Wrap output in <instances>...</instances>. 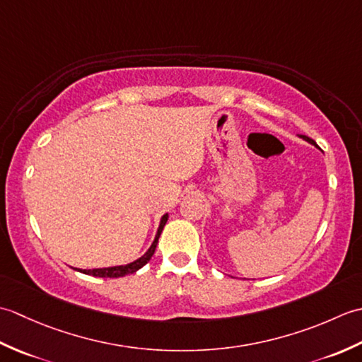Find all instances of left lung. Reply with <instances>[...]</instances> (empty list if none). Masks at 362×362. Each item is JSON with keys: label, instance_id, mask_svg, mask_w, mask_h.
Segmentation results:
<instances>
[{"label": "left lung", "instance_id": "8db88e82", "mask_svg": "<svg viewBox=\"0 0 362 362\" xmlns=\"http://www.w3.org/2000/svg\"><path fill=\"white\" fill-rule=\"evenodd\" d=\"M300 138H303V140H305V141H308V143H311V144H314V146H317V144H316V141H314V140H311V138H310V136H306V135H300Z\"/></svg>", "mask_w": 362, "mask_h": 362}]
</instances>
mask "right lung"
Returning a JSON list of instances; mask_svg holds the SVG:
<instances>
[{"instance_id":"right-lung-1","label":"right lung","mask_w":362,"mask_h":362,"mask_svg":"<svg viewBox=\"0 0 362 362\" xmlns=\"http://www.w3.org/2000/svg\"><path fill=\"white\" fill-rule=\"evenodd\" d=\"M166 221H168V213L161 216L160 226H158L157 235H156V240H153V243L151 244V247L148 249V252H146L143 257L132 261V263L124 264V266H112V267H101V269H76V271L82 272V274H87V275H93V276H103V279H118V276H124V275L136 272L138 269H141L152 258L153 252H156V247H157L158 238L161 235V230H163Z\"/></svg>"}]
</instances>
